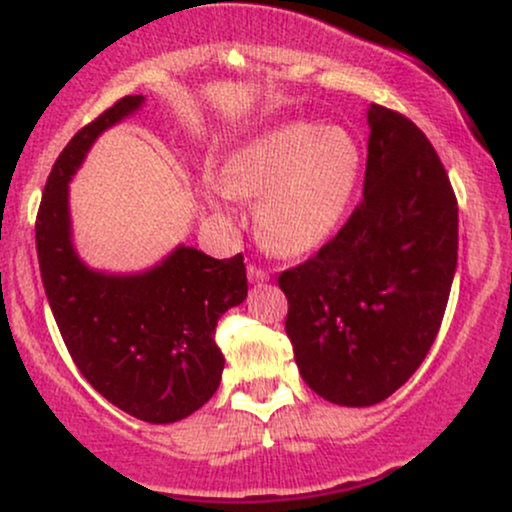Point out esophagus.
Wrapping results in <instances>:
<instances>
[{
    "instance_id": "esophagus-1",
    "label": "esophagus",
    "mask_w": 512,
    "mask_h": 512,
    "mask_svg": "<svg viewBox=\"0 0 512 512\" xmlns=\"http://www.w3.org/2000/svg\"><path fill=\"white\" fill-rule=\"evenodd\" d=\"M248 279L252 284H262V281L269 279V272H264V269L257 267V264H248Z\"/></svg>"
}]
</instances>
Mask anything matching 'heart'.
<instances>
[{
	"label": "heart",
	"instance_id": "obj_1",
	"mask_svg": "<svg viewBox=\"0 0 512 512\" xmlns=\"http://www.w3.org/2000/svg\"><path fill=\"white\" fill-rule=\"evenodd\" d=\"M361 154L344 129L286 122L238 146L216 173L221 195L257 199L255 226L276 255L327 243L354 197ZM214 207H221L211 197Z\"/></svg>",
	"mask_w": 512,
	"mask_h": 512
}]
</instances>
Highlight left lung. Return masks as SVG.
Masks as SVG:
<instances>
[{
	"label": "left lung",
	"mask_w": 512,
	"mask_h": 512,
	"mask_svg": "<svg viewBox=\"0 0 512 512\" xmlns=\"http://www.w3.org/2000/svg\"><path fill=\"white\" fill-rule=\"evenodd\" d=\"M363 199L330 243L279 274L286 334L313 392L370 407L421 366L457 267V199L426 134L370 103Z\"/></svg>",
	"instance_id": "1"
}]
</instances>
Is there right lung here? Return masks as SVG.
Returning a JSON list of instances; mask_svg holds the SVG:
<instances>
[{
  "mask_svg": "<svg viewBox=\"0 0 512 512\" xmlns=\"http://www.w3.org/2000/svg\"><path fill=\"white\" fill-rule=\"evenodd\" d=\"M125 96L88 122L52 166L35 219L40 276L76 368L96 392L149 424H173L209 402L221 383L216 322L248 296L243 255L214 260L175 248L142 274H105L76 255L69 180L98 134L142 108Z\"/></svg>",
  "mask_w": 512,
  "mask_h": 512,
  "instance_id": "obj_1",
  "label": "right lung"
}]
</instances>
